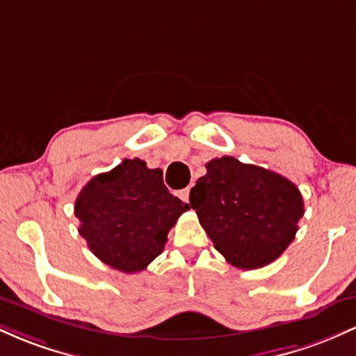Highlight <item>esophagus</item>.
<instances>
[{"label":"esophagus","instance_id":"34e87169","mask_svg":"<svg viewBox=\"0 0 356 356\" xmlns=\"http://www.w3.org/2000/svg\"><path fill=\"white\" fill-rule=\"evenodd\" d=\"M189 194H191V187H186V189L179 191V197H181L184 202H189Z\"/></svg>","mask_w":356,"mask_h":356}]
</instances>
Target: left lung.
Masks as SVG:
<instances>
[{
  "mask_svg": "<svg viewBox=\"0 0 356 356\" xmlns=\"http://www.w3.org/2000/svg\"><path fill=\"white\" fill-rule=\"evenodd\" d=\"M206 169L189 201L214 248L241 269L277 259L305 214L300 189L283 175L229 155L212 159Z\"/></svg>",
  "mask_w": 356,
  "mask_h": 356,
  "instance_id": "1",
  "label": "left lung"
}]
</instances>
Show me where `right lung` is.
<instances>
[{
  "mask_svg": "<svg viewBox=\"0 0 356 356\" xmlns=\"http://www.w3.org/2000/svg\"><path fill=\"white\" fill-rule=\"evenodd\" d=\"M189 204L164 186L161 169L125 159L95 175L75 201L79 232L102 263L122 273H138L164 251L167 234Z\"/></svg>",
  "mask_w": 356,
  "mask_h": 356,
  "instance_id": "add662e5",
  "label": "right lung"
}]
</instances>
